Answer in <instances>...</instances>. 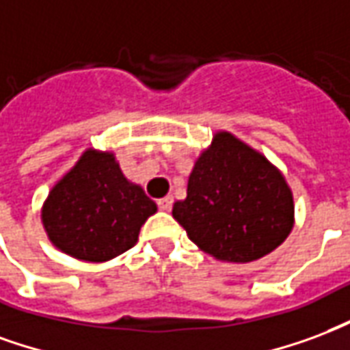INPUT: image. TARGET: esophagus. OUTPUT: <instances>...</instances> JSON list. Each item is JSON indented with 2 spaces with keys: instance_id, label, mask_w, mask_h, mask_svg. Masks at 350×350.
Returning a JSON list of instances; mask_svg holds the SVG:
<instances>
[{
  "instance_id": "esophagus-1",
  "label": "esophagus",
  "mask_w": 350,
  "mask_h": 350,
  "mask_svg": "<svg viewBox=\"0 0 350 350\" xmlns=\"http://www.w3.org/2000/svg\"><path fill=\"white\" fill-rule=\"evenodd\" d=\"M172 206H173L172 196H167V198H162V200H158V208H160V211H170Z\"/></svg>"
}]
</instances>
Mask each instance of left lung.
<instances>
[{
  "mask_svg": "<svg viewBox=\"0 0 350 350\" xmlns=\"http://www.w3.org/2000/svg\"><path fill=\"white\" fill-rule=\"evenodd\" d=\"M173 218L208 256L250 262L287 239L295 205L285 178L267 158L218 132L193 165L186 200L173 205Z\"/></svg>",
  "mask_w": 350,
  "mask_h": 350,
  "instance_id": "left-lung-1",
  "label": "left lung"
}]
</instances>
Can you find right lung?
I'll return each mask as SVG.
<instances>
[{
    "label": "right lung",
    "mask_w": 350,
    "mask_h": 350,
    "mask_svg": "<svg viewBox=\"0 0 350 350\" xmlns=\"http://www.w3.org/2000/svg\"><path fill=\"white\" fill-rule=\"evenodd\" d=\"M154 213V201L126 180L111 152L89 149L48 193L42 224L61 252L102 262L132 248Z\"/></svg>",
    "instance_id": "1"
}]
</instances>
